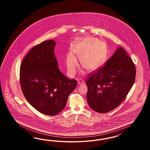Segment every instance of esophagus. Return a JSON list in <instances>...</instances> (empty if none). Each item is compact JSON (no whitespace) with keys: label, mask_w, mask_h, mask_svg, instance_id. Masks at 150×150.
<instances>
[{"label":"esophagus","mask_w":150,"mask_h":150,"mask_svg":"<svg viewBox=\"0 0 150 150\" xmlns=\"http://www.w3.org/2000/svg\"><path fill=\"white\" fill-rule=\"evenodd\" d=\"M84 82H85L84 80H82V79H79V80H78V81H77V83H78L79 85H81L82 83H83Z\"/></svg>","instance_id":"obj_1"}]
</instances>
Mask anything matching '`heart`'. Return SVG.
<instances>
[{
	"mask_svg": "<svg viewBox=\"0 0 150 150\" xmlns=\"http://www.w3.org/2000/svg\"><path fill=\"white\" fill-rule=\"evenodd\" d=\"M72 54H69L66 64L69 74L74 75L78 66L76 57L80 58L82 66L88 71H94L100 68L105 62L106 48L103 42L95 38H86L74 43L70 47Z\"/></svg>",
	"mask_w": 150,
	"mask_h": 150,
	"instance_id": "b5f03b06",
	"label": "heart"
}]
</instances>
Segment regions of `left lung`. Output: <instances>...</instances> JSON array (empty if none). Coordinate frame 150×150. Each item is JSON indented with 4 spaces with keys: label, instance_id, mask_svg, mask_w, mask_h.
<instances>
[{
    "label": "left lung",
    "instance_id": "8db88e82",
    "mask_svg": "<svg viewBox=\"0 0 150 150\" xmlns=\"http://www.w3.org/2000/svg\"><path fill=\"white\" fill-rule=\"evenodd\" d=\"M87 101L100 113L115 109L125 100L136 77V68L127 52L120 47L105 63L88 74Z\"/></svg>",
    "mask_w": 150,
    "mask_h": 150
}]
</instances>
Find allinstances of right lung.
<instances>
[{"instance_id":"obj_1","label":"right lung","mask_w":150,"mask_h":150,"mask_svg":"<svg viewBox=\"0 0 150 150\" xmlns=\"http://www.w3.org/2000/svg\"><path fill=\"white\" fill-rule=\"evenodd\" d=\"M53 40L34 46L20 65V81L28 102L41 113L53 116L65 108L68 96L77 85L60 71Z\"/></svg>"}]
</instances>
